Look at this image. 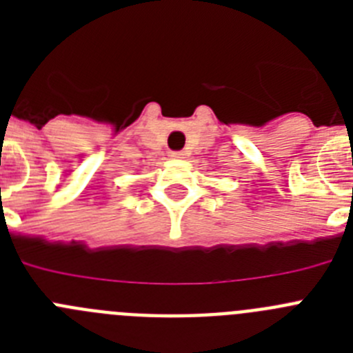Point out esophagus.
Masks as SVG:
<instances>
[{
	"instance_id": "34e87169",
	"label": "esophagus",
	"mask_w": 353,
	"mask_h": 353,
	"mask_svg": "<svg viewBox=\"0 0 353 353\" xmlns=\"http://www.w3.org/2000/svg\"><path fill=\"white\" fill-rule=\"evenodd\" d=\"M183 152H170V157H173V159H183Z\"/></svg>"
}]
</instances>
